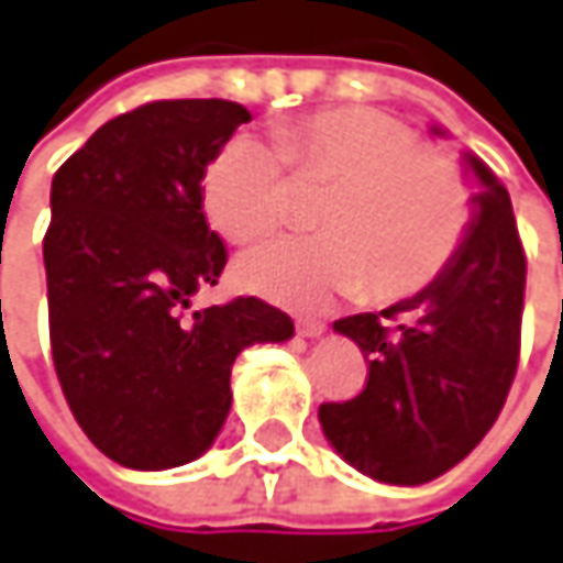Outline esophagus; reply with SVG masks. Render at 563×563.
I'll return each instance as SVG.
<instances>
[{
  "label": "esophagus",
  "instance_id": "1",
  "mask_svg": "<svg viewBox=\"0 0 563 563\" xmlns=\"http://www.w3.org/2000/svg\"><path fill=\"white\" fill-rule=\"evenodd\" d=\"M323 330H327V323H320V320H296V332L305 339H317V335H323Z\"/></svg>",
  "mask_w": 563,
  "mask_h": 563
}]
</instances>
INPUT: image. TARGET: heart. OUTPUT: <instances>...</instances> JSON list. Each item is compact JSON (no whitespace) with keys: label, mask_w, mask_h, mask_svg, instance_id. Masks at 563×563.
Segmentation results:
<instances>
[{"label":"heart","mask_w":563,"mask_h":563,"mask_svg":"<svg viewBox=\"0 0 563 563\" xmlns=\"http://www.w3.org/2000/svg\"><path fill=\"white\" fill-rule=\"evenodd\" d=\"M228 141L206 169L202 200L218 231L262 240L289 216L287 163L301 181L330 185L320 236H283L243 255L240 280L289 308L335 296L400 301L456 258L472 224V185L453 159L422 147L410 125L369 107H327Z\"/></svg>","instance_id":"heart-1"}]
</instances>
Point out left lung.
<instances>
[{"instance_id":"8db88e82","label":"left lung","mask_w":563,"mask_h":563,"mask_svg":"<svg viewBox=\"0 0 563 563\" xmlns=\"http://www.w3.org/2000/svg\"><path fill=\"white\" fill-rule=\"evenodd\" d=\"M434 135H443L431 125ZM474 216L456 258L422 292L332 323L369 363L366 388L323 404L320 426L357 472L397 487L450 472L490 431L521 351L527 258L508 190L474 153Z\"/></svg>"}]
</instances>
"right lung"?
Masks as SVG:
<instances>
[{"label": "right lung", "instance_id": "obj_1", "mask_svg": "<svg viewBox=\"0 0 563 563\" xmlns=\"http://www.w3.org/2000/svg\"><path fill=\"white\" fill-rule=\"evenodd\" d=\"M250 110L153 101L104 122L55 172L42 240L57 382L107 459L163 472L202 456L231 412V366L292 339L262 298L190 311L228 250L202 216L206 166Z\"/></svg>", "mask_w": 563, "mask_h": 563}]
</instances>
